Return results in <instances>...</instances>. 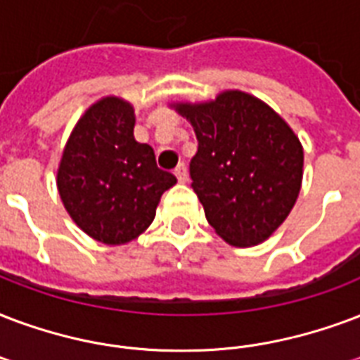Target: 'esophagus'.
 Listing matches in <instances>:
<instances>
[{"mask_svg":"<svg viewBox=\"0 0 360 360\" xmlns=\"http://www.w3.org/2000/svg\"><path fill=\"white\" fill-rule=\"evenodd\" d=\"M175 177H177L179 183H186V179H188V172H186L185 164H179V166L175 168Z\"/></svg>","mask_w":360,"mask_h":360,"instance_id":"1","label":"esophagus"}]
</instances>
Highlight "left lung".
<instances>
[{
    "label": "left lung",
    "mask_w": 360,
    "mask_h": 360,
    "mask_svg": "<svg viewBox=\"0 0 360 360\" xmlns=\"http://www.w3.org/2000/svg\"><path fill=\"white\" fill-rule=\"evenodd\" d=\"M174 107L198 139L191 179L207 223L234 247L268 240L289 217L302 186L304 149L292 128L241 90Z\"/></svg>",
    "instance_id": "1"
}]
</instances>
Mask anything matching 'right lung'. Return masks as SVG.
Listing matches in <instances>:
<instances>
[{"label": "right lung", "instance_id": "1", "mask_svg": "<svg viewBox=\"0 0 360 360\" xmlns=\"http://www.w3.org/2000/svg\"><path fill=\"white\" fill-rule=\"evenodd\" d=\"M134 107L117 96L90 105L71 131L56 175L60 198L79 229L122 245L149 229L175 175L156 166L155 150L134 137Z\"/></svg>", "mask_w": 360, "mask_h": 360}]
</instances>
